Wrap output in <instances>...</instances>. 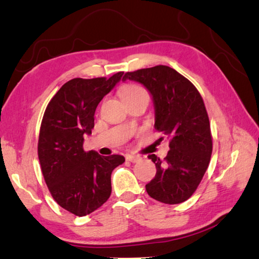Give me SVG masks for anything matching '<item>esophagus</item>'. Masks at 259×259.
<instances>
[{
  "label": "esophagus",
  "instance_id": "1",
  "mask_svg": "<svg viewBox=\"0 0 259 259\" xmlns=\"http://www.w3.org/2000/svg\"><path fill=\"white\" fill-rule=\"evenodd\" d=\"M126 159L128 161H132V162H137L139 161L141 158H140L139 156H135V155H126Z\"/></svg>",
  "mask_w": 259,
  "mask_h": 259
}]
</instances>
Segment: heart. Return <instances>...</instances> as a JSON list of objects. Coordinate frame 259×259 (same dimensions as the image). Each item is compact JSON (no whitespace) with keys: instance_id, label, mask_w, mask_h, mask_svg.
Returning a JSON list of instances; mask_svg holds the SVG:
<instances>
[{"instance_id":"b5f03b06","label":"heart","mask_w":259,"mask_h":259,"mask_svg":"<svg viewBox=\"0 0 259 259\" xmlns=\"http://www.w3.org/2000/svg\"><path fill=\"white\" fill-rule=\"evenodd\" d=\"M120 95L122 101H127V100L133 99V98H138V97H142V95H148L146 90L142 89L141 86L134 85V84H128L125 85L124 88L120 91Z\"/></svg>"}]
</instances>
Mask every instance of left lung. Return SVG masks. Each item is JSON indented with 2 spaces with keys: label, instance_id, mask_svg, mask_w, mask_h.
Listing matches in <instances>:
<instances>
[{
  "label": "left lung",
  "instance_id": "obj_1",
  "mask_svg": "<svg viewBox=\"0 0 259 259\" xmlns=\"http://www.w3.org/2000/svg\"><path fill=\"white\" fill-rule=\"evenodd\" d=\"M127 79L139 81L149 91L155 107V128L169 139L170 150L164 160L148 156L157 168L155 179L146 185L148 194L168 205L188 200L200 184L212 151L209 118L200 93L167 66L126 72L122 81Z\"/></svg>",
  "mask_w": 259,
  "mask_h": 259
}]
</instances>
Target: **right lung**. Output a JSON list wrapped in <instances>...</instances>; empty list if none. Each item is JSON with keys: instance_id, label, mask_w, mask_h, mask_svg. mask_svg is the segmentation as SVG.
I'll return each instance as SVG.
<instances>
[{"instance_id": "1", "label": "right lung", "mask_w": 259, "mask_h": 259, "mask_svg": "<svg viewBox=\"0 0 259 259\" xmlns=\"http://www.w3.org/2000/svg\"><path fill=\"white\" fill-rule=\"evenodd\" d=\"M122 75L70 79L45 109L37 147L40 168L54 200L76 216L89 215L108 200L112 170L125 161L119 155L103 157L83 148L95 109Z\"/></svg>"}]
</instances>
